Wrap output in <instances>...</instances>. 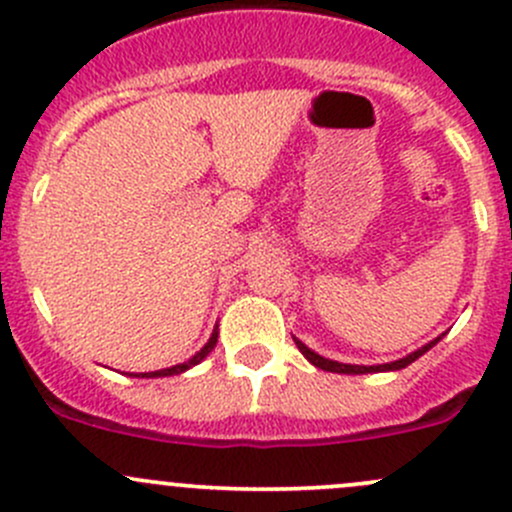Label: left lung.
<instances>
[{"instance_id": "obj_1", "label": "left lung", "mask_w": 512, "mask_h": 512, "mask_svg": "<svg viewBox=\"0 0 512 512\" xmlns=\"http://www.w3.org/2000/svg\"><path fill=\"white\" fill-rule=\"evenodd\" d=\"M443 337V334H441ZM441 337L433 339V342H428L426 347L416 349V352H411L409 356H404V359L399 361H391V364H376V366H359V364H339V361H332V359H324V356H319L317 352H312L309 347H304L299 339H294V344H297V349L307 356V361H312L317 369H324V371H334V374H371V371H399V369H406L409 364H414L418 356H423L428 352V349L433 347V344L441 342Z\"/></svg>"}]
</instances>
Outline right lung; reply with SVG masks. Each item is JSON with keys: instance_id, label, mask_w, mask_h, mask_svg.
Segmentation results:
<instances>
[{"instance_id": "1", "label": "right lung", "mask_w": 512, "mask_h": 512, "mask_svg": "<svg viewBox=\"0 0 512 512\" xmlns=\"http://www.w3.org/2000/svg\"><path fill=\"white\" fill-rule=\"evenodd\" d=\"M215 344H218V327H215V329H213V334H210L208 344H205V347L200 349L198 354H195V356H190L188 361H183V364H175V366H170V369L148 371V374H131V376H138V379H156V376H173V374H183L185 369H190V366L200 364V361H203L205 356H208L210 352H213V349H215Z\"/></svg>"}]
</instances>
